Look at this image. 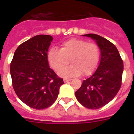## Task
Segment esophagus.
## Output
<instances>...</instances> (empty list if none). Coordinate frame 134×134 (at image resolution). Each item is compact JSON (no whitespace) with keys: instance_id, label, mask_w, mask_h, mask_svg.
Returning <instances> with one entry per match:
<instances>
[{"instance_id":"esophagus-1","label":"esophagus","mask_w":134,"mask_h":134,"mask_svg":"<svg viewBox=\"0 0 134 134\" xmlns=\"http://www.w3.org/2000/svg\"><path fill=\"white\" fill-rule=\"evenodd\" d=\"M71 80V79H64V82L65 83H66V82H69V81H70Z\"/></svg>"}]
</instances>
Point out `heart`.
Returning a JSON list of instances; mask_svg holds the SVG:
<instances>
[{"label":"heart","mask_w":134,"mask_h":134,"mask_svg":"<svg viewBox=\"0 0 134 134\" xmlns=\"http://www.w3.org/2000/svg\"><path fill=\"white\" fill-rule=\"evenodd\" d=\"M100 50L93 42L78 38H71L60 46V50L51 49L48 53V60L51 68L58 72L70 63L72 64L60 73L63 77H72L82 74H93L99 66Z\"/></svg>","instance_id":"b5f03b06"}]
</instances>
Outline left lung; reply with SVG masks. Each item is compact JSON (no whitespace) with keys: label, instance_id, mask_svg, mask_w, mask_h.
<instances>
[{"label":"left lung","instance_id":"obj_1","mask_svg":"<svg viewBox=\"0 0 134 134\" xmlns=\"http://www.w3.org/2000/svg\"><path fill=\"white\" fill-rule=\"evenodd\" d=\"M83 35L97 41L100 49V61L95 72L83 80L75 95L84 107L97 109L109 103L118 94L121 86L124 62L111 41L97 34Z\"/></svg>","mask_w":134,"mask_h":134}]
</instances>
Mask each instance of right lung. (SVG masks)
I'll list each match as a JSON object with an SVG mask.
<instances>
[{"mask_svg": "<svg viewBox=\"0 0 134 134\" xmlns=\"http://www.w3.org/2000/svg\"><path fill=\"white\" fill-rule=\"evenodd\" d=\"M53 37L38 35L21 43L15 50L10 62L12 85L17 97L35 109L52 105L64 84L49 68L48 51Z\"/></svg>", "mask_w": 134, "mask_h": 134, "instance_id": "right-lung-1", "label": "right lung"}]
</instances>
